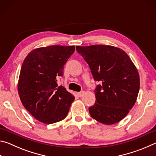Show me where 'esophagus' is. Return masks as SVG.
I'll return each mask as SVG.
<instances>
[{
	"label": "esophagus",
	"instance_id": "34e87169",
	"mask_svg": "<svg viewBox=\"0 0 156 156\" xmlns=\"http://www.w3.org/2000/svg\"><path fill=\"white\" fill-rule=\"evenodd\" d=\"M84 91H80V92H78V93H77L78 96H80V97L83 96V95H84Z\"/></svg>",
	"mask_w": 156,
	"mask_h": 156
}]
</instances>
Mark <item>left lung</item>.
Returning <instances> with one entry per match:
<instances>
[{
  "label": "left lung",
  "instance_id": "obj_1",
  "mask_svg": "<svg viewBox=\"0 0 156 156\" xmlns=\"http://www.w3.org/2000/svg\"><path fill=\"white\" fill-rule=\"evenodd\" d=\"M88 63L94 80L96 102L89 108L92 118L104 125L122 120L135 105L140 89V76L127 54L118 47L95 44L76 46Z\"/></svg>",
  "mask_w": 156,
  "mask_h": 156
}]
</instances>
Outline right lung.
Segmentation results:
<instances>
[{
	"mask_svg": "<svg viewBox=\"0 0 156 156\" xmlns=\"http://www.w3.org/2000/svg\"><path fill=\"white\" fill-rule=\"evenodd\" d=\"M75 51L74 46L51 45L29 53L23 62L18 91L24 107L37 120L53 124L65 119L75 98L57 78Z\"/></svg>",
	"mask_w": 156,
	"mask_h": 156,
	"instance_id": "1",
	"label": "right lung"
}]
</instances>
